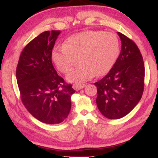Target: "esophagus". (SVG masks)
Wrapping results in <instances>:
<instances>
[{
    "label": "esophagus",
    "mask_w": 158,
    "mask_h": 158,
    "mask_svg": "<svg viewBox=\"0 0 158 158\" xmlns=\"http://www.w3.org/2000/svg\"><path fill=\"white\" fill-rule=\"evenodd\" d=\"M85 87V84H77V83H75L73 85V87L75 90L78 91L81 89H83V88Z\"/></svg>",
    "instance_id": "obj_1"
}]
</instances>
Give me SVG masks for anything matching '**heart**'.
Masks as SVG:
<instances>
[{
  "label": "heart",
  "mask_w": 158,
  "mask_h": 158,
  "mask_svg": "<svg viewBox=\"0 0 158 158\" xmlns=\"http://www.w3.org/2000/svg\"><path fill=\"white\" fill-rule=\"evenodd\" d=\"M120 53L117 35L101 30H89L69 37L62 46L55 47L52 58L58 70L66 73L76 64H81L68 73L71 82H83L96 75L101 76L111 70Z\"/></svg>",
  "instance_id": "obj_1"
}]
</instances>
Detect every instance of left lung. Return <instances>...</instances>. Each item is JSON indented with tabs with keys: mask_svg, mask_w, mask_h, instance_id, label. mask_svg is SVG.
Returning <instances> with one entry per match:
<instances>
[{
	"mask_svg": "<svg viewBox=\"0 0 158 158\" xmlns=\"http://www.w3.org/2000/svg\"><path fill=\"white\" fill-rule=\"evenodd\" d=\"M117 34L121 41L119 56L109 73L94 83L98 108L110 119L128 114L139 103L144 88L145 68L139 49L126 35Z\"/></svg>",
	"mask_w": 158,
	"mask_h": 158,
	"instance_id": "left-lung-1",
	"label": "left lung"
}]
</instances>
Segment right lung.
<instances>
[{"mask_svg":"<svg viewBox=\"0 0 158 158\" xmlns=\"http://www.w3.org/2000/svg\"><path fill=\"white\" fill-rule=\"evenodd\" d=\"M60 30L45 31L25 46L16 76L22 103L33 117L48 124L62 123L71 110L75 90L58 76L52 51Z\"/></svg>","mask_w":158,"mask_h":158,"instance_id":"obj_1","label":"right lung"}]
</instances>
